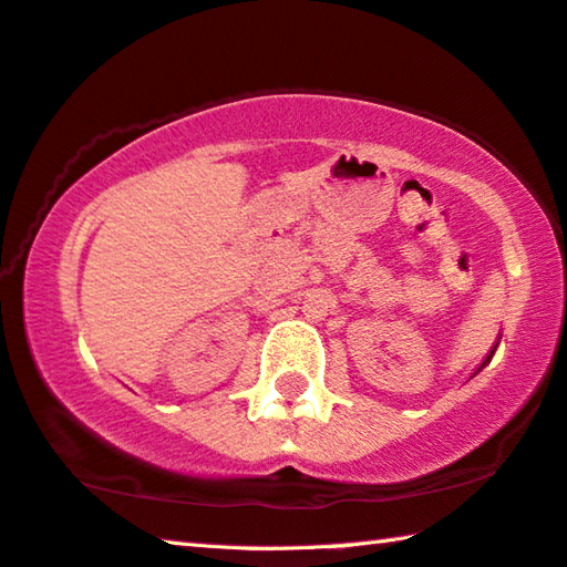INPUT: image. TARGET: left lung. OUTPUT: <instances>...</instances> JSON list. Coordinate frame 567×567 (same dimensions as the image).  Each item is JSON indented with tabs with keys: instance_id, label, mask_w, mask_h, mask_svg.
Returning a JSON list of instances; mask_svg holds the SVG:
<instances>
[{
	"instance_id": "8db88e82",
	"label": "left lung",
	"mask_w": 567,
	"mask_h": 567,
	"mask_svg": "<svg viewBox=\"0 0 567 567\" xmlns=\"http://www.w3.org/2000/svg\"><path fill=\"white\" fill-rule=\"evenodd\" d=\"M489 361H492V353H489V355H487V361H484V363H482V368H484V365H487V363H489Z\"/></svg>"
}]
</instances>
